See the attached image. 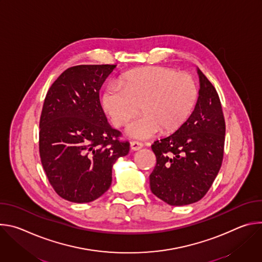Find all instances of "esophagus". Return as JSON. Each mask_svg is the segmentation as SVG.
Instances as JSON below:
<instances>
[{
    "mask_svg": "<svg viewBox=\"0 0 262 262\" xmlns=\"http://www.w3.org/2000/svg\"><path fill=\"white\" fill-rule=\"evenodd\" d=\"M143 143L141 142H138V141H132L130 142V148L133 149V150H140V149L143 147Z\"/></svg>",
    "mask_w": 262,
    "mask_h": 262,
    "instance_id": "34e87169",
    "label": "esophagus"
}]
</instances>
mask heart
Here are the masks:
<instances>
[{"instance_id": "obj_1", "label": "heart", "mask_w": 262, "mask_h": 262, "mask_svg": "<svg viewBox=\"0 0 262 262\" xmlns=\"http://www.w3.org/2000/svg\"><path fill=\"white\" fill-rule=\"evenodd\" d=\"M198 96V86L191 74L149 66L125 73L120 83H110L101 103L115 126L125 125L141 106L143 114L130 123L127 134L148 139L161 128L166 133L178 129L193 113Z\"/></svg>"}]
</instances>
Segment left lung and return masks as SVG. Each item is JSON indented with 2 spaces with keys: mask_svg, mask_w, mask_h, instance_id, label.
I'll return each instance as SVG.
<instances>
[{
  "mask_svg": "<svg viewBox=\"0 0 262 262\" xmlns=\"http://www.w3.org/2000/svg\"><path fill=\"white\" fill-rule=\"evenodd\" d=\"M200 89L193 113L174 134L156 141L151 192L173 206L195 203L208 192L223 162L225 119L215 88L197 69Z\"/></svg>",
  "mask_w": 262,
  "mask_h": 262,
  "instance_id": "8db88e82",
  "label": "left lung"
}]
</instances>
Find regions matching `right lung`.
<instances>
[{
  "label": "right lung",
  "instance_id": "add662e5",
  "mask_svg": "<svg viewBox=\"0 0 262 262\" xmlns=\"http://www.w3.org/2000/svg\"><path fill=\"white\" fill-rule=\"evenodd\" d=\"M116 65L67 68L49 89L39 121V154L55 192L74 203L94 201L112 183V168L129 143L106 120L99 90Z\"/></svg>",
  "mask_w": 262,
  "mask_h": 262
}]
</instances>
